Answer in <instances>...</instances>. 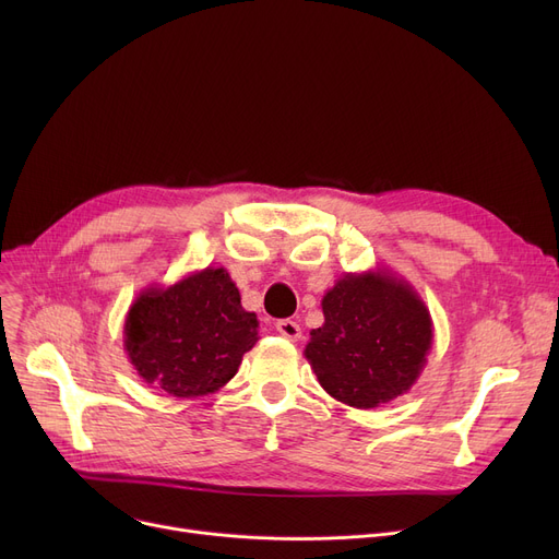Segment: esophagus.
Wrapping results in <instances>:
<instances>
[{"mask_svg":"<svg viewBox=\"0 0 559 559\" xmlns=\"http://www.w3.org/2000/svg\"><path fill=\"white\" fill-rule=\"evenodd\" d=\"M276 331L285 337V340H299L301 337V326L297 324V321H292V319H281V321H276Z\"/></svg>","mask_w":559,"mask_h":559,"instance_id":"esophagus-1","label":"esophagus"}]
</instances>
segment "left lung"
I'll use <instances>...</instances> for the list:
<instances>
[{
	"instance_id": "1",
	"label": "left lung",
	"mask_w": 559,
	"mask_h": 559,
	"mask_svg": "<svg viewBox=\"0 0 559 559\" xmlns=\"http://www.w3.org/2000/svg\"><path fill=\"white\" fill-rule=\"evenodd\" d=\"M324 324L304 356L333 399L371 409L417 383L432 346V319L417 289L388 270L344 274L321 299Z\"/></svg>"
}]
</instances>
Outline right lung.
<instances>
[{
  "instance_id": "add662e5",
  "label": "right lung",
  "mask_w": 559,
  "mask_h": 559,
  "mask_svg": "<svg viewBox=\"0 0 559 559\" xmlns=\"http://www.w3.org/2000/svg\"><path fill=\"white\" fill-rule=\"evenodd\" d=\"M258 342L255 312H247L224 267H205L169 287L150 285L124 319V350L146 385L176 399L224 388Z\"/></svg>"
}]
</instances>
